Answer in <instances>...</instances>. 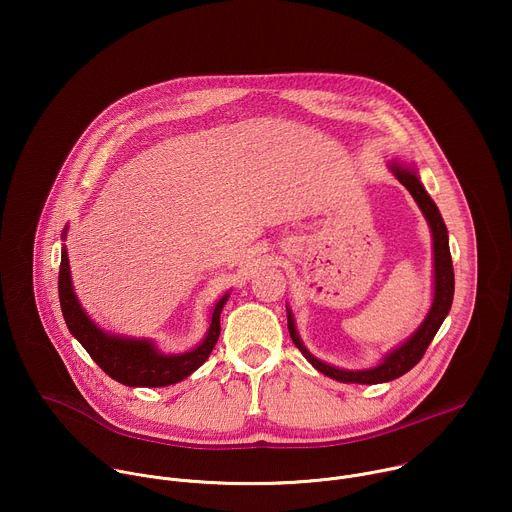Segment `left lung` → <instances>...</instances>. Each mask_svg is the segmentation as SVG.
<instances>
[{
  "label": "left lung",
  "instance_id": "1",
  "mask_svg": "<svg viewBox=\"0 0 512 512\" xmlns=\"http://www.w3.org/2000/svg\"><path fill=\"white\" fill-rule=\"evenodd\" d=\"M391 170L397 176V180L411 192V196L419 204L421 212L425 214L427 223L431 227L435 296H433L431 310H429L427 318L423 320V324L419 326V330L405 344H401L397 350H393L389 356H385V360L379 364V367L369 369V371H342V369L330 367V364L312 356L306 350V346L302 344V340L296 332V326H294V318H291V312L287 310V328H289L291 340H294V344L300 348V352L312 362V367H316L320 373H324L326 377L336 379L340 383L377 385V383H387V381L399 379L401 375L411 371L415 364L423 358V354H425L427 346L431 344L433 336L437 334V330H440L442 322L446 320V316L452 308V300H454V265H452V255H450V245H448V229L444 225V218H442L440 210H437L435 202L425 192V188L421 186V182L413 170L401 168L397 164H393Z\"/></svg>",
  "mask_w": 512,
  "mask_h": 512
}]
</instances>
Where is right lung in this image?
I'll list each match as a JSON object with an SVG mask.
<instances>
[{"label": "right lung", "instance_id": "right-lung-1", "mask_svg": "<svg viewBox=\"0 0 512 512\" xmlns=\"http://www.w3.org/2000/svg\"><path fill=\"white\" fill-rule=\"evenodd\" d=\"M58 298L70 334L85 346L91 358L111 379L127 387H166L192 375L210 356L218 340V334H221V312L229 296L218 300V304L214 306L210 328L204 342L194 350L176 356H166L158 352L156 346L148 340L117 338L99 330L87 318L75 296V291H72L66 249L62 251L58 271Z\"/></svg>", "mask_w": 512, "mask_h": 512}]
</instances>
